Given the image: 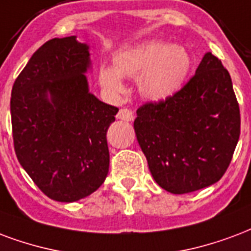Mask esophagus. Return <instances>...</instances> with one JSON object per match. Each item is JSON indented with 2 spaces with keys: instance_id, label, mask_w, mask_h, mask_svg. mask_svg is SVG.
I'll list each match as a JSON object with an SVG mask.
<instances>
[{
  "instance_id": "esophagus-1",
  "label": "esophagus",
  "mask_w": 251,
  "mask_h": 251,
  "mask_svg": "<svg viewBox=\"0 0 251 251\" xmlns=\"http://www.w3.org/2000/svg\"><path fill=\"white\" fill-rule=\"evenodd\" d=\"M117 118L122 121H133L134 120V113H133L130 109H126V107H124V109H121V110L118 111Z\"/></svg>"
}]
</instances>
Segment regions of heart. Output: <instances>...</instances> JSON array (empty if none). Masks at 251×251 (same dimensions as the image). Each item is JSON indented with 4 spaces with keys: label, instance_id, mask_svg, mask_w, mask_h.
<instances>
[{
    "label": "heart",
    "instance_id": "heart-1",
    "mask_svg": "<svg viewBox=\"0 0 251 251\" xmlns=\"http://www.w3.org/2000/svg\"><path fill=\"white\" fill-rule=\"evenodd\" d=\"M111 66H101L98 81L110 94L125 90L122 77L137 78L138 90L148 100L165 101L177 94L186 81L192 58L185 48L165 41H148L118 51Z\"/></svg>",
    "mask_w": 251,
    "mask_h": 251
}]
</instances>
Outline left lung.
<instances>
[{"instance_id": "8db88e82", "label": "left lung", "mask_w": 251, "mask_h": 251, "mask_svg": "<svg viewBox=\"0 0 251 251\" xmlns=\"http://www.w3.org/2000/svg\"><path fill=\"white\" fill-rule=\"evenodd\" d=\"M137 140L159 186L186 194L220 181L239 140L241 116L229 72L206 53L173 97L137 110Z\"/></svg>"}]
</instances>
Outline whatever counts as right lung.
Wrapping results in <instances>:
<instances>
[{
	"mask_svg": "<svg viewBox=\"0 0 251 251\" xmlns=\"http://www.w3.org/2000/svg\"><path fill=\"white\" fill-rule=\"evenodd\" d=\"M86 44L53 38L31 55L10 98L13 142L21 166L45 196L74 202L109 172L106 131L118 107L89 93Z\"/></svg>",
	"mask_w": 251,
	"mask_h": 251,
	"instance_id": "add662e5",
	"label": "right lung"
}]
</instances>
